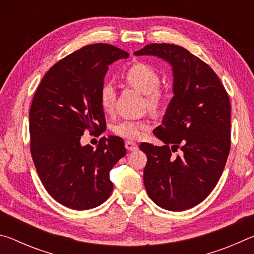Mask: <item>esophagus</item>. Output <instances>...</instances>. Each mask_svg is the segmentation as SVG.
<instances>
[{
	"mask_svg": "<svg viewBox=\"0 0 254 254\" xmlns=\"http://www.w3.org/2000/svg\"><path fill=\"white\" fill-rule=\"evenodd\" d=\"M126 148L128 151H135L137 149V145L134 142H131V141H126Z\"/></svg>",
	"mask_w": 254,
	"mask_h": 254,
	"instance_id": "34e87169",
	"label": "esophagus"
}]
</instances>
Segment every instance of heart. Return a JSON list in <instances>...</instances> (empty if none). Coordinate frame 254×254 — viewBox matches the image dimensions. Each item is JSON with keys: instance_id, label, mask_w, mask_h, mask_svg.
I'll list each match as a JSON object with an SVG mask.
<instances>
[{"instance_id": "obj_1", "label": "heart", "mask_w": 254, "mask_h": 254, "mask_svg": "<svg viewBox=\"0 0 254 254\" xmlns=\"http://www.w3.org/2000/svg\"><path fill=\"white\" fill-rule=\"evenodd\" d=\"M126 79L132 87L145 95V100L151 109L156 110L162 104L163 95L158 89V86L160 84V77L154 68L143 63L134 64L127 70ZM114 101V86L110 83L103 84L100 89V103L103 111L106 113L113 111ZM147 127V124L144 122L122 121L114 127L113 131L118 135L126 137V139L135 140L139 139Z\"/></svg>"}]
</instances>
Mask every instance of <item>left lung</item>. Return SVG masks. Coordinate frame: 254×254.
Segmentation results:
<instances>
[{
  "instance_id": "left-lung-1",
  "label": "left lung",
  "mask_w": 254,
  "mask_h": 254,
  "mask_svg": "<svg viewBox=\"0 0 254 254\" xmlns=\"http://www.w3.org/2000/svg\"><path fill=\"white\" fill-rule=\"evenodd\" d=\"M168 63L173 93L161 126L153 131L163 145L141 143L148 195L161 208L182 212L201 203L216 186L231 145V104L207 64L180 46L152 44L134 53ZM182 150L181 156L171 152Z\"/></svg>"
}]
</instances>
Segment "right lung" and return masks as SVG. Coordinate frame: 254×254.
Returning <instances> with one entry per match:
<instances>
[{
  "label": "right lung",
  "mask_w": 254,
  "mask_h": 254,
  "mask_svg": "<svg viewBox=\"0 0 254 254\" xmlns=\"http://www.w3.org/2000/svg\"><path fill=\"white\" fill-rule=\"evenodd\" d=\"M128 54L106 44L83 47L50 68L29 113L31 156L46 190L66 207H97L113 190L110 171L127 154L120 136L83 145L85 130L102 133L105 117L100 89L109 66Z\"/></svg>",
  "instance_id": "obj_1"
}]
</instances>
